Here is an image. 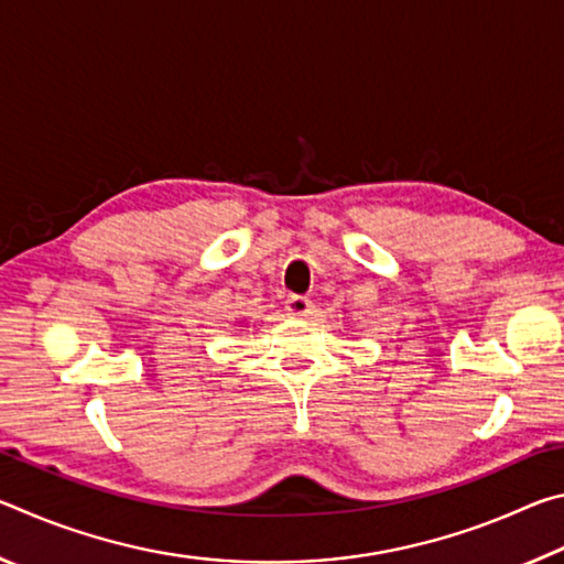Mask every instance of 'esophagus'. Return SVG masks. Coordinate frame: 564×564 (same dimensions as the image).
<instances>
[{
  "label": "esophagus",
  "instance_id": "obj_1",
  "mask_svg": "<svg viewBox=\"0 0 564 564\" xmlns=\"http://www.w3.org/2000/svg\"><path fill=\"white\" fill-rule=\"evenodd\" d=\"M283 308L293 318H305L313 313V303L305 299V295H289V299L283 301Z\"/></svg>",
  "mask_w": 564,
  "mask_h": 564
}]
</instances>
